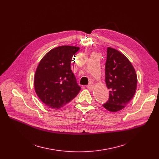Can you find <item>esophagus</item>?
Returning a JSON list of instances; mask_svg holds the SVG:
<instances>
[{
    "label": "esophagus",
    "instance_id": "esophagus-1",
    "mask_svg": "<svg viewBox=\"0 0 159 159\" xmlns=\"http://www.w3.org/2000/svg\"><path fill=\"white\" fill-rule=\"evenodd\" d=\"M87 88L89 89V90H93V88H94V86L93 85H91V84H89L87 86Z\"/></svg>",
    "mask_w": 159,
    "mask_h": 159
}]
</instances>
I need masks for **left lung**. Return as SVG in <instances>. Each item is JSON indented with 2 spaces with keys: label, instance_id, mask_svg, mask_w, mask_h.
Segmentation results:
<instances>
[{
  "label": "left lung",
  "instance_id": "left-lung-1",
  "mask_svg": "<svg viewBox=\"0 0 159 159\" xmlns=\"http://www.w3.org/2000/svg\"><path fill=\"white\" fill-rule=\"evenodd\" d=\"M105 81L110 89L109 99L102 106L108 111H119L134 97L137 77L130 61L118 50L107 48Z\"/></svg>",
  "mask_w": 159,
  "mask_h": 159
}]
</instances>
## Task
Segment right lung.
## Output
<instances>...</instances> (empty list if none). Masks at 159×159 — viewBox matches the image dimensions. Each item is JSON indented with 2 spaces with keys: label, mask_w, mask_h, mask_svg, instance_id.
<instances>
[{
  "label": "right lung",
  "mask_w": 159,
  "mask_h": 159,
  "mask_svg": "<svg viewBox=\"0 0 159 159\" xmlns=\"http://www.w3.org/2000/svg\"><path fill=\"white\" fill-rule=\"evenodd\" d=\"M79 49L58 46L50 50L40 61L35 74V90L40 101L48 107L60 109L80 91L71 69L72 57Z\"/></svg>",
  "instance_id": "obj_1"
}]
</instances>
